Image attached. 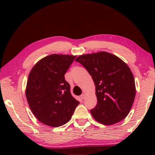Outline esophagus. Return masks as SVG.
<instances>
[{
  "label": "esophagus",
  "instance_id": "obj_1",
  "mask_svg": "<svg viewBox=\"0 0 155 155\" xmlns=\"http://www.w3.org/2000/svg\"><path fill=\"white\" fill-rule=\"evenodd\" d=\"M81 98H82V99H84L85 98V94H84V93H83L82 94H81Z\"/></svg>",
  "mask_w": 155,
  "mask_h": 155
}]
</instances>
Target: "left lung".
Masks as SVG:
<instances>
[{"label": "left lung", "mask_w": 155, "mask_h": 155, "mask_svg": "<svg viewBox=\"0 0 155 155\" xmlns=\"http://www.w3.org/2000/svg\"><path fill=\"white\" fill-rule=\"evenodd\" d=\"M86 68L96 87L97 104L90 110L97 122L114 124L124 120L134 102V77L127 64L107 52L86 54L75 60Z\"/></svg>", "instance_id": "left-lung-1"}]
</instances>
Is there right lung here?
Segmentation results:
<instances>
[{
  "instance_id": "add662e5",
  "label": "right lung",
  "mask_w": 155,
  "mask_h": 155,
  "mask_svg": "<svg viewBox=\"0 0 155 155\" xmlns=\"http://www.w3.org/2000/svg\"><path fill=\"white\" fill-rule=\"evenodd\" d=\"M75 58L51 54L37 63L28 74L25 91L28 105L36 118L49 127L66 124L79 104L64 77Z\"/></svg>"
}]
</instances>
